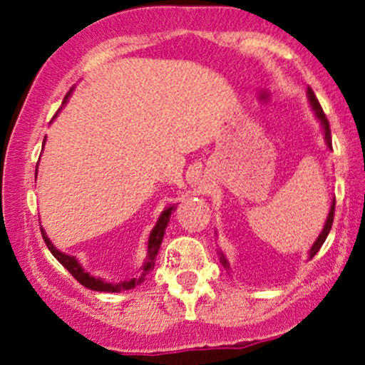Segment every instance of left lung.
Returning <instances> with one entry per match:
<instances>
[{"label":"left lung","instance_id":"left-lung-1","mask_svg":"<svg viewBox=\"0 0 365 365\" xmlns=\"http://www.w3.org/2000/svg\"><path fill=\"white\" fill-rule=\"evenodd\" d=\"M307 95H309V101H311L312 108H314V111H316V116H318L319 120H322V125H323V128H325V139H327V145H329L330 148H332V135H330V123H329V120H327L325 113H323L322 106H319L318 98H316L314 91L311 90V86L307 88ZM334 212H336V200L332 201V206H330V212H329V217H327L325 227H323V231H322V233H319L318 240L314 242V245H312L311 252H309V254H311V257H314V256H316V252H318L319 249H322V245L325 244L327 237H329L330 230H332V222H334ZM220 261H222V264H224V267H227V263H226V259H224V256L220 257Z\"/></svg>","mask_w":365,"mask_h":365}]
</instances>
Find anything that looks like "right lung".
I'll use <instances>...</instances> for the list:
<instances>
[{
	"instance_id": "1",
	"label": "right lung",
	"mask_w": 365,
	"mask_h": 365,
	"mask_svg": "<svg viewBox=\"0 0 365 365\" xmlns=\"http://www.w3.org/2000/svg\"><path fill=\"white\" fill-rule=\"evenodd\" d=\"M68 93H70V91H68ZM68 93H67V97H68ZM173 210H176V206H169V208H165L164 212H162V215L159 217V222H157V226L153 227V231H152V233H150L148 259H146L145 267H143V275H141V277H139V279H132V281L120 282V284H109V282L101 281V279L91 277V275L88 274V272H84L83 268H81V264L77 263L76 257L67 256V254L58 251V249L54 247L53 244H51V240H49V238H47V235L43 233V230H42V237H43V242H46V245H47V247H49L51 254H53V256L56 257V259L60 261V263L63 264L65 268H67L70 274H72V277L76 279V281H79L81 284L84 286V288L93 289V292H111V293H114V292H123V289L135 288V286H138L139 282H141L143 279H145V275L148 274V272L153 268V264H155V263H153V259H155L157 252H159L162 237H164V230H165V226H168L169 215H171Z\"/></svg>"
}]
</instances>
